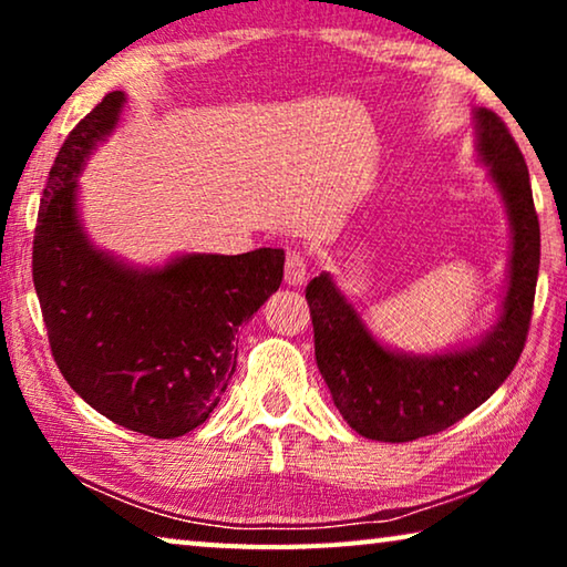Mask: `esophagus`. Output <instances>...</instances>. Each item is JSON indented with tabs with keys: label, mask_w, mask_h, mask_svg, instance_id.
Masks as SVG:
<instances>
[{
	"label": "esophagus",
	"mask_w": 567,
	"mask_h": 567,
	"mask_svg": "<svg viewBox=\"0 0 567 567\" xmlns=\"http://www.w3.org/2000/svg\"><path fill=\"white\" fill-rule=\"evenodd\" d=\"M285 282L290 287H300L307 282V262L300 252H287L285 260Z\"/></svg>",
	"instance_id": "esophagus-1"
}]
</instances>
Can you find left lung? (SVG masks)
<instances>
[{"instance_id": "8db88e82", "label": "left lung", "mask_w": 567, "mask_h": 567, "mask_svg": "<svg viewBox=\"0 0 567 567\" xmlns=\"http://www.w3.org/2000/svg\"><path fill=\"white\" fill-rule=\"evenodd\" d=\"M475 120L477 152L491 165L513 227L511 282L491 334L475 348L410 358L372 338L328 272L305 290L318 368L334 408L362 437L410 443L455 425L503 385L525 348L540 267V223L530 175L505 122L491 110H477Z\"/></svg>"}]
</instances>
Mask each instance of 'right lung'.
Wrapping results in <instances>:
<instances>
[{"label": "right lung", "mask_w": 567, "mask_h": 567, "mask_svg": "<svg viewBox=\"0 0 567 567\" xmlns=\"http://www.w3.org/2000/svg\"><path fill=\"white\" fill-rule=\"evenodd\" d=\"M122 104V92L104 94L56 152L32 280L52 358L76 395L122 427L169 440L217 408L235 375L237 330L277 292L285 252L185 255L132 270L94 249L76 219V175Z\"/></svg>", "instance_id": "1"}]
</instances>
